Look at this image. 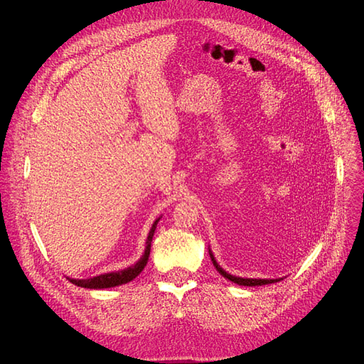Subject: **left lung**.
<instances>
[{
    "label": "left lung",
    "instance_id": "obj_1",
    "mask_svg": "<svg viewBox=\"0 0 364 364\" xmlns=\"http://www.w3.org/2000/svg\"><path fill=\"white\" fill-rule=\"evenodd\" d=\"M209 257H211V261H213L214 267H215L217 272H218L223 277H225L227 280H230V282H233V283H237V284H240V286H262V284L276 283V282L283 280V277H279V279H251V277L233 276V274H230L228 272H225V270L223 269V267L217 262V259H215V257H214V254H213V251H211V247H209Z\"/></svg>",
    "mask_w": 364,
    "mask_h": 364
}]
</instances>
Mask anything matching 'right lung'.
<instances>
[{
    "label": "right lung",
    "mask_w": 364,
    "mask_h": 364,
    "mask_svg": "<svg viewBox=\"0 0 364 364\" xmlns=\"http://www.w3.org/2000/svg\"><path fill=\"white\" fill-rule=\"evenodd\" d=\"M159 220H161V217L156 218L155 223L151 224L150 232H149L147 239H146L144 252H143V255L140 257V259L136 264L127 267V269H124V270L103 273L100 276H94V277H90V279H70V277H68V279L73 284L81 286V288H87V289H107V288H114V286L125 284V283L134 280L143 272V269H144L147 261H149L151 239H153V235H155V230H156V225H158Z\"/></svg>",
    "instance_id": "right-lung-1"
}]
</instances>
